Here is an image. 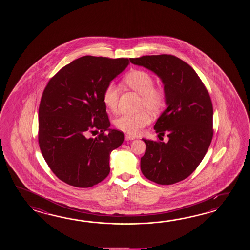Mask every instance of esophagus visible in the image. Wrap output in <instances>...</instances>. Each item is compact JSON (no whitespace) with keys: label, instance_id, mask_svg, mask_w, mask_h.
Listing matches in <instances>:
<instances>
[{"label":"esophagus","instance_id":"esophagus-1","mask_svg":"<svg viewBox=\"0 0 250 250\" xmlns=\"http://www.w3.org/2000/svg\"><path fill=\"white\" fill-rule=\"evenodd\" d=\"M125 139L128 141V140H133V139H135V137H133V136H130V135H128V134H126L125 135Z\"/></svg>","mask_w":250,"mask_h":250}]
</instances>
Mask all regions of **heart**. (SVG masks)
<instances>
[{
	"instance_id": "1",
	"label": "heart",
	"mask_w": 250,
	"mask_h": 250,
	"mask_svg": "<svg viewBox=\"0 0 250 250\" xmlns=\"http://www.w3.org/2000/svg\"><path fill=\"white\" fill-rule=\"evenodd\" d=\"M123 83L141 95L139 108H146L153 113L159 112L166 103V93L163 87L154 86L153 76L141 69H134L124 76ZM120 90L114 84H109L103 93V103L108 110L116 112ZM151 123V116L146 111L137 113H123L115 120V126L120 130L132 136L142 132L144 127Z\"/></svg>"
}]
</instances>
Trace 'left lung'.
Segmentation results:
<instances>
[{"label":"left lung","mask_w":250,"mask_h":250,"mask_svg":"<svg viewBox=\"0 0 250 250\" xmlns=\"http://www.w3.org/2000/svg\"><path fill=\"white\" fill-rule=\"evenodd\" d=\"M154 71L165 85L167 109L154 125L167 143L144 139L146 152L140 169L149 181L171 185L196 170L212 141V101L206 85L191 66L170 54L129 58Z\"/></svg>","instance_id":"1"}]
</instances>
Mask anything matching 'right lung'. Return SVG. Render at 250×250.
I'll list each match as a JSON object with an SVG mask.
<instances>
[{
  "label": "right lung",
  "instance_id": "1",
  "mask_svg": "<svg viewBox=\"0 0 250 250\" xmlns=\"http://www.w3.org/2000/svg\"><path fill=\"white\" fill-rule=\"evenodd\" d=\"M128 63L127 58L83 56L60 69L42 92L39 147L53 173L70 186H94L110 172V154L123 144L124 135L109 129L103 93ZM94 132L100 135L88 138Z\"/></svg>",
  "mask_w": 250,
  "mask_h": 250
}]
</instances>
